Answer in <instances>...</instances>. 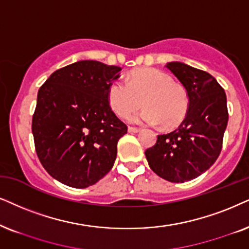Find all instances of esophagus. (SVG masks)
Here are the masks:
<instances>
[{
  "instance_id": "1",
  "label": "esophagus",
  "mask_w": 249,
  "mask_h": 249,
  "mask_svg": "<svg viewBox=\"0 0 249 249\" xmlns=\"http://www.w3.org/2000/svg\"><path fill=\"white\" fill-rule=\"evenodd\" d=\"M127 131L130 132V133H137V132H139V131H140V128H138V127H133V126H128Z\"/></svg>"
}]
</instances>
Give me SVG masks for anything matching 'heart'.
<instances>
[{"label": "heart", "mask_w": 249, "mask_h": 249, "mask_svg": "<svg viewBox=\"0 0 249 249\" xmlns=\"http://www.w3.org/2000/svg\"><path fill=\"white\" fill-rule=\"evenodd\" d=\"M108 102L121 117H126L141 106L146 109L131 116L133 123L161 124L166 130L176 128L186 117L188 96L172 77L156 69L131 72L127 81L115 79L108 87Z\"/></svg>", "instance_id": "1"}]
</instances>
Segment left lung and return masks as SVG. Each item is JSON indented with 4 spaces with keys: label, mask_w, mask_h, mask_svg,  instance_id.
I'll return each mask as SVG.
<instances>
[{
    "label": "left lung",
    "mask_w": 249,
    "mask_h": 249,
    "mask_svg": "<svg viewBox=\"0 0 249 249\" xmlns=\"http://www.w3.org/2000/svg\"><path fill=\"white\" fill-rule=\"evenodd\" d=\"M187 92L186 117L177 130L157 135L144 152L150 169L171 182H184L206 172L219 156L229 112L223 87L208 72L180 62L166 64Z\"/></svg>",
    "instance_id": "left-lung-1"
}]
</instances>
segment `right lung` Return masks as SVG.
I'll return each mask as SVG.
<instances>
[{
    "label": "right lung",
    "mask_w": 249,
    "mask_h": 249,
    "mask_svg": "<svg viewBox=\"0 0 249 249\" xmlns=\"http://www.w3.org/2000/svg\"><path fill=\"white\" fill-rule=\"evenodd\" d=\"M122 68L79 61L59 69L37 92L32 133L46 171L74 188L94 185L114 165L127 126L111 110L108 87Z\"/></svg>",
    "instance_id": "obj_1"
}]
</instances>
